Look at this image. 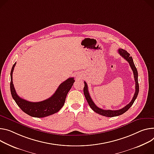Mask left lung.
<instances>
[{"label": "left lung", "instance_id": "obj_1", "mask_svg": "<svg viewBox=\"0 0 154 154\" xmlns=\"http://www.w3.org/2000/svg\"><path fill=\"white\" fill-rule=\"evenodd\" d=\"M118 52L120 56H122V57L125 60H126L129 63L130 66L132 69V71L133 72V74H134V81H135V93L133 97V99H132L131 101L128 104H127V106H125L124 107H123L121 109L115 110H104L98 107H97L95 105V104L94 103V102L93 101V100H91L90 95L88 92V85L87 84V83L85 82H84L85 86H84V88H83V93H84L85 97V98H86L89 106L93 109V110H94L97 114H99L101 116L108 117H113L119 116H120V115L123 114V113H125V112H127L134 103L135 100L136 99V97L137 96L138 93H139V83H138V79H137L138 74H137V71L136 67L134 64L132 57L130 56V53H128L127 51L123 50V49H122V48L119 49Z\"/></svg>", "mask_w": 154, "mask_h": 154}]
</instances>
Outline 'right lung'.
I'll list each match as a JSON object with an SVG mask.
<instances>
[{
	"mask_svg": "<svg viewBox=\"0 0 154 154\" xmlns=\"http://www.w3.org/2000/svg\"><path fill=\"white\" fill-rule=\"evenodd\" d=\"M16 63L13 64L10 73V91L12 97L20 109L27 115L37 118L45 117L58 112L64 104L66 96L75 82L74 78L70 77L61 83L55 93L47 100L36 103L30 102L19 97L14 87L12 74Z\"/></svg>",
	"mask_w": 154,
	"mask_h": 154,
	"instance_id": "obj_1",
	"label": "right lung"
}]
</instances>
